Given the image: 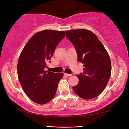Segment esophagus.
I'll use <instances>...</instances> for the list:
<instances>
[{"label": "esophagus", "instance_id": "esophagus-1", "mask_svg": "<svg viewBox=\"0 0 129 129\" xmlns=\"http://www.w3.org/2000/svg\"><path fill=\"white\" fill-rule=\"evenodd\" d=\"M64 75L66 76H71L72 74H68V73H64Z\"/></svg>", "mask_w": 129, "mask_h": 129}]
</instances>
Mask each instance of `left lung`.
I'll return each instance as SVG.
<instances>
[{
    "label": "left lung",
    "mask_w": 129,
    "mask_h": 129,
    "mask_svg": "<svg viewBox=\"0 0 129 129\" xmlns=\"http://www.w3.org/2000/svg\"><path fill=\"white\" fill-rule=\"evenodd\" d=\"M66 36L74 45L77 60L83 64L84 72L77 75L79 82L73 87L83 99H91L104 90L111 76L108 53L96 35L85 29L66 31Z\"/></svg>",
    "instance_id": "1"
}]
</instances>
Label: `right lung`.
I'll return each instance as SVG.
<instances>
[{"instance_id":"1","label":"right lung","mask_w":129,"mask_h":129,"mask_svg":"<svg viewBox=\"0 0 129 129\" xmlns=\"http://www.w3.org/2000/svg\"><path fill=\"white\" fill-rule=\"evenodd\" d=\"M64 36L63 31H39L30 39L21 53L17 64L18 78L26 95L35 103L44 105L55 96L63 73L47 72L44 69Z\"/></svg>"}]
</instances>
